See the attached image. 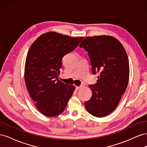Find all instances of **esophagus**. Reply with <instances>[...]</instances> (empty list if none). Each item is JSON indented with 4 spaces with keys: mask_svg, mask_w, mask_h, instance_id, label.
Listing matches in <instances>:
<instances>
[{
    "mask_svg": "<svg viewBox=\"0 0 147 147\" xmlns=\"http://www.w3.org/2000/svg\"><path fill=\"white\" fill-rule=\"evenodd\" d=\"M83 87V84H81V85L80 86H76V90H80V89H82Z\"/></svg>",
    "mask_w": 147,
    "mask_h": 147,
    "instance_id": "esophagus-1",
    "label": "esophagus"
}]
</instances>
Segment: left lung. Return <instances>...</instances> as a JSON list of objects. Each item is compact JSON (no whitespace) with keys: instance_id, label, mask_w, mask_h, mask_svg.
I'll return each instance as SVG.
<instances>
[{"instance_id":"left-lung-1","label":"left lung","mask_w":147,"mask_h":147,"mask_svg":"<svg viewBox=\"0 0 147 147\" xmlns=\"http://www.w3.org/2000/svg\"><path fill=\"white\" fill-rule=\"evenodd\" d=\"M79 47L88 52L92 74H99L97 83L89 86L92 97L84 107L93 116H107L116 109L127 88L129 77L127 55L116 38L105 35L85 37Z\"/></svg>"}]
</instances>
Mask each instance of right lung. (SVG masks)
<instances>
[{"instance_id": "add662e5", "label": "right lung", "mask_w": 147, "mask_h": 147, "mask_svg": "<svg viewBox=\"0 0 147 147\" xmlns=\"http://www.w3.org/2000/svg\"><path fill=\"white\" fill-rule=\"evenodd\" d=\"M83 37H70L55 32L39 36L26 57L24 80L35 106L42 114L53 117L64 112L75 86L58 79L63 57L76 48Z\"/></svg>"}]
</instances>
